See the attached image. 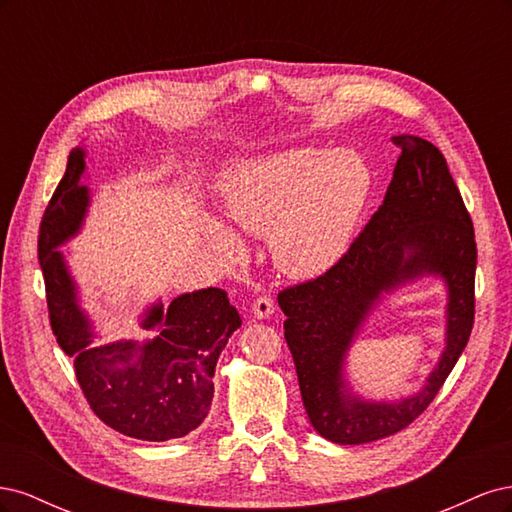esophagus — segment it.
Returning a JSON list of instances; mask_svg holds the SVG:
<instances>
[{
	"instance_id": "obj_1",
	"label": "esophagus",
	"mask_w": 512,
	"mask_h": 512,
	"mask_svg": "<svg viewBox=\"0 0 512 512\" xmlns=\"http://www.w3.org/2000/svg\"><path fill=\"white\" fill-rule=\"evenodd\" d=\"M252 314H254V318H258V320H265V318H269V316H273L275 314V303H273V299L271 297H258L254 303H252Z\"/></svg>"
}]
</instances>
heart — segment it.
I'll list each match as a JSON object with an SVG mask.
<instances>
[{"mask_svg": "<svg viewBox=\"0 0 512 512\" xmlns=\"http://www.w3.org/2000/svg\"><path fill=\"white\" fill-rule=\"evenodd\" d=\"M374 175L352 149L290 147L232 164L222 179L230 222L269 237L273 262L294 280H312L346 256L367 209ZM209 237L226 254H243L241 239L220 222Z\"/></svg>", "mask_w": 512, "mask_h": 512, "instance_id": "1", "label": "heart"}]
</instances>
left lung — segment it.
<instances>
[{
    "label": "left lung",
    "instance_id": "8db88e82",
    "mask_svg": "<svg viewBox=\"0 0 512 512\" xmlns=\"http://www.w3.org/2000/svg\"><path fill=\"white\" fill-rule=\"evenodd\" d=\"M393 143L401 156L389 190L348 254L277 297L309 423L335 444L374 442L408 427L442 389L474 324L470 213L436 145L412 134H397ZM427 276L442 279L447 292L439 363L412 396H359L347 378L349 348L389 293Z\"/></svg>",
    "mask_w": 512,
    "mask_h": 512
}]
</instances>
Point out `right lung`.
I'll use <instances>...</instances> for the list:
<instances>
[{
    "label": "right lung",
    "mask_w": 512,
    "mask_h": 512,
    "mask_svg": "<svg viewBox=\"0 0 512 512\" xmlns=\"http://www.w3.org/2000/svg\"><path fill=\"white\" fill-rule=\"evenodd\" d=\"M85 158V145L70 151L40 224L38 258L53 333L74 359L76 380L102 423L136 440L183 438L211 410L215 365L241 316L226 290L200 288L168 305L156 299L138 314V327L153 337L104 342L59 250L83 230L91 207Z\"/></svg>",
    "instance_id": "add662e5"
}]
</instances>
